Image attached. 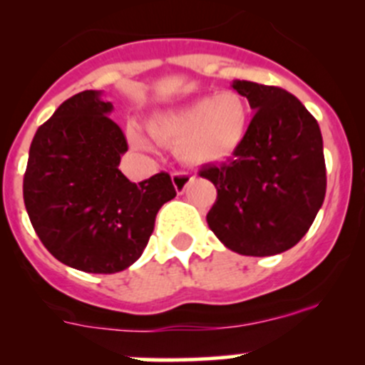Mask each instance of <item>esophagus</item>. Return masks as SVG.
I'll use <instances>...</instances> for the list:
<instances>
[{"mask_svg":"<svg viewBox=\"0 0 365 365\" xmlns=\"http://www.w3.org/2000/svg\"><path fill=\"white\" fill-rule=\"evenodd\" d=\"M171 180H173V185H175L176 192L182 194V192H185L187 185L190 183L192 176H190V173H187V171H176L171 175Z\"/></svg>","mask_w":365,"mask_h":365,"instance_id":"34e87169","label":"esophagus"}]
</instances>
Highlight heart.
I'll list each match as a JSON object with an SVG mask.
<instances>
[{"label": "heart", "mask_w": 365, "mask_h": 365, "mask_svg": "<svg viewBox=\"0 0 365 365\" xmlns=\"http://www.w3.org/2000/svg\"><path fill=\"white\" fill-rule=\"evenodd\" d=\"M146 128L160 145L176 146V155L185 164H210L226 159L242 145L249 128V106L237 91H220L157 113ZM128 139L139 148L148 145L134 127L128 128Z\"/></svg>", "instance_id": "obj_1"}]
</instances>
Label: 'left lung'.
I'll return each instance as SVG.
<instances>
[{
	"label": "left lung",
	"instance_id": "left-lung-1",
	"mask_svg": "<svg viewBox=\"0 0 365 365\" xmlns=\"http://www.w3.org/2000/svg\"><path fill=\"white\" fill-rule=\"evenodd\" d=\"M233 88L254 116L233 159L200 171L217 189L206 222L231 251L274 256L302 240L325 200L322 130L282 88L238 79Z\"/></svg>",
	"mask_w": 365,
	"mask_h": 365
}]
</instances>
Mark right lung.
Masks as SVG:
<instances>
[{"label":"right lung","instance_id":"add662e5","mask_svg":"<svg viewBox=\"0 0 365 365\" xmlns=\"http://www.w3.org/2000/svg\"><path fill=\"white\" fill-rule=\"evenodd\" d=\"M111 111L95 90L65 101L36 130L23 182L40 242L58 261L90 274L138 261L157 212L176 196L168 173L135 185L118 169L128 145Z\"/></svg>","mask_w":365,"mask_h":365}]
</instances>
